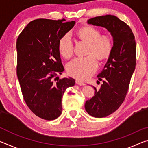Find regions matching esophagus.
I'll use <instances>...</instances> for the list:
<instances>
[{"mask_svg": "<svg viewBox=\"0 0 148 148\" xmlns=\"http://www.w3.org/2000/svg\"><path fill=\"white\" fill-rule=\"evenodd\" d=\"M76 84H77V85H79V86H85V84L84 82H81L80 81V80H79V79H76Z\"/></svg>", "mask_w": 148, "mask_h": 148, "instance_id": "1", "label": "esophagus"}]
</instances>
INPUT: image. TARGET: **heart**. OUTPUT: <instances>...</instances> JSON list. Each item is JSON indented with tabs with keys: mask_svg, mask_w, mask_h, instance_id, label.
I'll list each match as a JSON object with an SVG mask.
<instances>
[{
	"mask_svg": "<svg viewBox=\"0 0 148 148\" xmlns=\"http://www.w3.org/2000/svg\"><path fill=\"white\" fill-rule=\"evenodd\" d=\"M76 34L80 40L88 44L86 57L76 58L66 65V71L70 76L85 80L96 71L97 62L109 58L114 47L113 40L108 34H101L99 29L93 27L84 26L77 30ZM58 50L60 55L69 59L73 54V44L69 34H65L59 40Z\"/></svg>",
	"mask_w": 148,
	"mask_h": 148,
	"instance_id": "obj_1",
	"label": "heart"
}]
</instances>
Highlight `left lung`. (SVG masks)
Here are the masks:
<instances>
[{"mask_svg": "<svg viewBox=\"0 0 148 148\" xmlns=\"http://www.w3.org/2000/svg\"><path fill=\"white\" fill-rule=\"evenodd\" d=\"M87 23L106 28L113 37V50L97 76L102 84L99 89L93 87L95 96L85 104L90 116L99 118L114 113L124 101L136 66V42L129 26L116 16L95 17Z\"/></svg>", "mask_w": 148, "mask_h": 148, "instance_id": "1", "label": "left lung"}]
</instances>
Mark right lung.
I'll use <instances>...</instances> for the list:
<instances>
[{"label": "right lung", "mask_w": 148, "mask_h": 148, "mask_svg": "<svg viewBox=\"0 0 148 148\" xmlns=\"http://www.w3.org/2000/svg\"><path fill=\"white\" fill-rule=\"evenodd\" d=\"M64 21L33 20L17 39V76L24 101L32 112L46 120L60 116L62 95L75 84L72 77H58L64 71L59 41L76 23Z\"/></svg>", "instance_id": "1"}]
</instances>
